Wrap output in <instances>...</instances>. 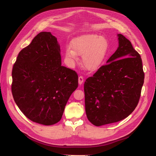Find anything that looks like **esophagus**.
I'll return each instance as SVG.
<instances>
[{
  "label": "esophagus",
  "mask_w": 156,
  "mask_h": 156,
  "mask_svg": "<svg viewBox=\"0 0 156 156\" xmlns=\"http://www.w3.org/2000/svg\"><path fill=\"white\" fill-rule=\"evenodd\" d=\"M78 81H79V84H83V81H84V78L83 76H79V79H78Z\"/></svg>",
  "instance_id": "1"
}]
</instances>
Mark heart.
<instances>
[{
  "mask_svg": "<svg viewBox=\"0 0 156 156\" xmlns=\"http://www.w3.org/2000/svg\"><path fill=\"white\" fill-rule=\"evenodd\" d=\"M108 42L103 37L88 34L78 36L71 41V48L66 50V58L73 64L77 60V55L83 56L84 68L95 72L104 62L108 52Z\"/></svg>",
  "mask_w": 156,
  "mask_h": 156,
  "instance_id": "b5f03b06",
  "label": "heart"
}]
</instances>
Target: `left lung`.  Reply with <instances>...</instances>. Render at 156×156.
I'll use <instances>...</instances> for the list:
<instances>
[{"label": "left lung", "instance_id": "left-lung-1", "mask_svg": "<svg viewBox=\"0 0 156 156\" xmlns=\"http://www.w3.org/2000/svg\"><path fill=\"white\" fill-rule=\"evenodd\" d=\"M118 36L115 53L84 84L87 116L96 126L128 116L138 105L144 83L140 55L125 36Z\"/></svg>", "mask_w": 156, "mask_h": 156}]
</instances>
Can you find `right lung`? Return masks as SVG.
I'll return each mask as SVG.
<instances>
[{
    "label": "right lung",
    "instance_id": "right-lung-1",
    "mask_svg": "<svg viewBox=\"0 0 156 156\" xmlns=\"http://www.w3.org/2000/svg\"><path fill=\"white\" fill-rule=\"evenodd\" d=\"M12 75L18 107L29 120L45 126L60 120L78 87L77 73L61 65L60 45L49 32H40L19 53Z\"/></svg>",
    "mask_w": 156,
    "mask_h": 156
}]
</instances>
